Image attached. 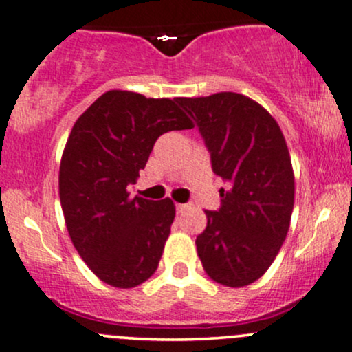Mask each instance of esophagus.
I'll use <instances>...</instances> for the list:
<instances>
[{
    "label": "esophagus",
    "mask_w": 352,
    "mask_h": 352,
    "mask_svg": "<svg viewBox=\"0 0 352 352\" xmlns=\"http://www.w3.org/2000/svg\"><path fill=\"white\" fill-rule=\"evenodd\" d=\"M188 206L187 204H175V208H177V214H182V212L187 208Z\"/></svg>",
    "instance_id": "1"
}]
</instances>
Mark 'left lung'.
<instances>
[{"label": "left lung", "mask_w": 352, "mask_h": 352, "mask_svg": "<svg viewBox=\"0 0 352 352\" xmlns=\"http://www.w3.org/2000/svg\"><path fill=\"white\" fill-rule=\"evenodd\" d=\"M177 103L195 120L212 170L227 182L195 241L200 262L215 283L244 287L264 276L287 235L294 208L287 144L272 115L249 96L220 91Z\"/></svg>", "instance_id": "obj_1"}]
</instances>
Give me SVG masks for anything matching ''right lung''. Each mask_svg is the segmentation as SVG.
Returning <instances> with one entry per match:
<instances>
[{
  "label": "right lung",
  "instance_id": "1",
  "mask_svg": "<svg viewBox=\"0 0 352 352\" xmlns=\"http://www.w3.org/2000/svg\"><path fill=\"white\" fill-rule=\"evenodd\" d=\"M177 98L110 90L76 120L60 164V202L73 245L103 283L137 287L158 267L175 206L130 197L160 135L192 129Z\"/></svg>",
  "mask_w": 352,
  "mask_h": 352
}]
</instances>
